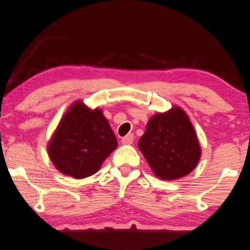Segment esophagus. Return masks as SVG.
<instances>
[{
    "mask_svg": "<svg viewBox=\"0 0 250 250\" xmlns=\"http://www.w3.org/2000/svg\"><path fill=\"white\" fill-rule=\"evenodd\" d=\"M122 144H131L134 142V134H128L127 136H125L121 140Z\"/></svg>",
    "mask_w": 250,
    "mask_h": 250,
    "instance_id": "esophagus-1",
    "label": "esophagus"
}]
</instances>
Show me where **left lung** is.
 <instances>
[{"label":"left lung","instance_id":"1","mask_svg":"<svg viewBox=\"0 0 250 250\" xmlns=\"http://www.w3.org/2000/svg\"><path fill=\"white\" fill-rule=\"evenodd\" d=\"M138 148L162 179H178L194 169L200 158V146L184 110L176 107L149 120Z\"/></svg>","mask_w":250,"mask_h":250}]
</instances>
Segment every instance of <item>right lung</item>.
<instances>
[{
    "mask_svg": "<svg viewBox=\"0 0 250 250\" xmlns=\"http://www.w3.org/2000/svg\"><path fill=\"white\" fill-rule=\"evenodd\" d=\"M117 141L100 109L76 102L60 121L49 144V156L60 172L85 178L100 169Z\"/></svg>",
    "mask_w": 250,
    "mask_h": 250,
    "instance_id": "right-lung-1",
    "label": "right lung"
}]
</instances>
